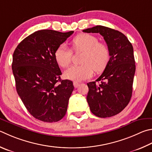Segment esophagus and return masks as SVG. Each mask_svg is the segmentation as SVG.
I'll return each instance as SVG.
<instances>
[{
  "mask_svg": "<svg viewBox=\"0 0 152 152\" xmlns=\"http://www.w3.org/2000/svg\"><path fill=\"white\" fill-rule=\"evenodd\" d=\"M73 84H74V86L75 87V88H78V87L79 86V85H80L79 82H76V81H74V82H73Z\"/></svg>",
  "mask_w": 152,
  "mask_h": 152,
  "instance_id": "esophagus-1",
  "label": "esophagus"
}]
</instances>
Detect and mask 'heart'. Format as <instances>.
<instances>
[{
	"label": "heart",
	"instance_id": "b5f03b06",
	"mask_svg": "<svg viewBox=\"0 0 152 152\" xmlns=\"http://www.w3.org/2000/svg\"><path fill=\"white\" fill-rule=\"evenodd\" d=\"M72 48L76 52H84L80 66H72L64 72L66 78L75 81H82L90 78L94 74L106 68L110 60V50L102 42H99L95 36L81 34L72 40ZM55 60L60 66L66 68L71 62L72 51L65 44H62L54 52Z\"/></svg>",
	"mask_w": 152,
	"mask_h": 152
}]
</instances>
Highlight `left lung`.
Wrapping results in <instances>:
<instances>
[{
  "mask_svg": "<svg viewBox=\"0 0 152 152\" xmlns=\"http://www.w3.org/2000/svg\"><path fill=\"white\" fill-rule=\"evenodd\" d=\"M100 33L110 50V60L102 75L91 82L87 102L92 114L100 118L119 114L127 106L132 94L136 65L132 44L123 33L103 26L83 30Z\"/></svg>",
  "mask_w": 152,
  "mask_h": 152,
  "instance_id": "left-lung-1",
  "label": "left lung"
}]
</instances>
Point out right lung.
<instances>
[{
    "label": "right lung",
    "instance_id": "right-lung-1",
    "mask_svg": "<svg viewBox=\"0 0 152 152\" xmlns=\"http://www.w3.org/2000/svg\"><path fill=\"white\" fill-rule=\"evenodd\" d=\"M73 32L38 30L21 41L13 53L18 94L30 114L42 122H58L66 113L73 82L60 79L54 52Z\"/></svg>",
    "mask_w": 152,
    "mask_h": 152
}]
</instances>
